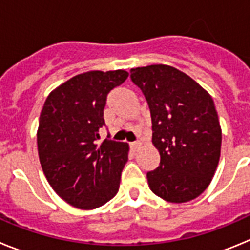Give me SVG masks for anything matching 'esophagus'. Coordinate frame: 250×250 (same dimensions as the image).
I'll use <instances>...</instances> for the list:
<instances>
[{"label":"esophagus","instance_id":"esophagus-1","mask_svg":"<svg viewBox=\"0 0 250 250\" xmlns=\"http://www.w3.org/2000/svg\"><path fill=\"white\" fill-rule=\"evenodd\" d=\"M139 146H140V143H131V144H130V149H131L132 151H136V150L139 149Z\"/></svg>","mask_w":250,"mask_h":250}]
</instances>
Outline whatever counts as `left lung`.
<instances>
[{
  "instance_id": "left-lung-1",
  "label": "left lung",
  "mask_w": 250,
  "mask_h": 250,
  "mask_svg": "<svg viewBox=\"0 0 250 250\" xmlns=\"http://www.w3.org/2000/svg\"><path fill=\"white\" fill-rule=\"evenodd\" d=\"M130 72L149 105L152 144L160 154V165L146 174L150 189L167 202H190L210 184L219 163L222 129L213 99L171 66Z\"/></svg>"
}]
</instances>
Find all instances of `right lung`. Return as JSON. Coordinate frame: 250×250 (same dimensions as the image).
Here are the masks:
<instances>
[{"label": "right lung", "mask_w": 250, "mask_h": 250, "mask_svg": "<svg viewBox=\"0 0 250 250\" xmlns=\"http://www.w3.org/2000/svg\"><path fill=\"white\" fill-rule=\"evenodd\" d=\"M124 70L76 75L51 92L43 104L37 149L43 174L57 195L80 209L111 200L120 187L129 145L99 143L107 94L126 80Z\"/></svg>", "instance_id": "right-lung-1"}]
</instances>
